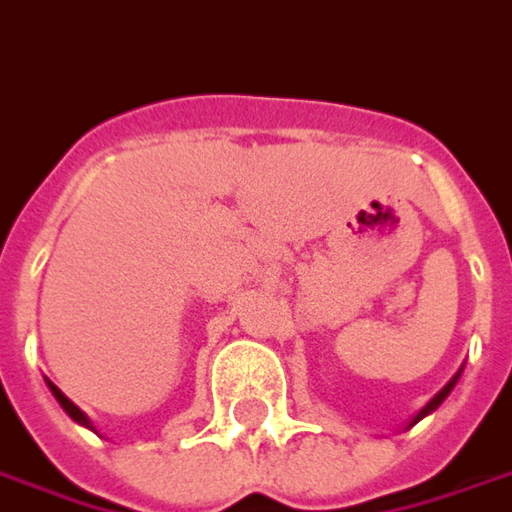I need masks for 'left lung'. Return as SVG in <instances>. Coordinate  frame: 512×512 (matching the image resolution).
<instances>
[{
    "mask_svg": "<svg viewBox=\"0 0 512 512\" xmlns=\"http://www.w3.org/2000/svg\"><path fill=\"white\" fill-rule=\"evenodd\" d=\"M463 368H465V365H463ZM463 368L457 370V373H454V376H451L449 382L443 384V387H440L438 393H435V396L429 398V401H426L424 407H421V410H418V412H415V415H412V418H410V421H407V426H404V429H412V426L418 424V421H421V418H426V415H432V412L438 410L440 404H443V401H446V398H449L451 390H454V384L460 382V376H463Z\"/></svg>",
    "mask_w": 512,
    "mask_h": 512,
    "instance_id": "8db88e82",
    "label": "left lung"
}]
</instances>
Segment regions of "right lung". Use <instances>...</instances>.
Instances as JSON below:
<instances>
[{
    "label": "right lung",
    "mask_w": 512,
    "mask_h": 512,
    "mask_svg": "<svg viewBox=\"0 0 512 512\" xmlns=\"http://www.w3.org/2000/svg\"><path fill=\"white\" fill-rule=\"evenodd\" d=\"M47 387H49V390H52V396L58 398V404H61L63 412H66V415H69V418H72V421H77V424H80V426H86V429H94V424H91V418H88L86 412L80 410V407H77V404H74V401H69V398L63 396L61 390H58V387H55V384L49 382V379H47ZM94 432H97V429H94Z\"/></svg>",
    "instance_id": "obj_1"
}]
</instances>
